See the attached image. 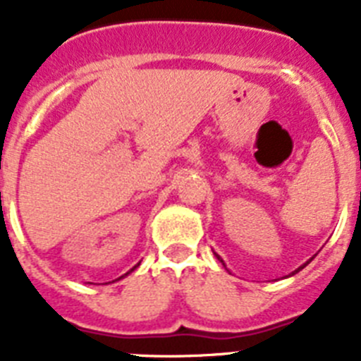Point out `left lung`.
<instances>
[{"instance_id": "1", "label": "left lung", "mask_w": 361, "mask_h": 361, "mask_svg": "<svg viewBox=\"0 0 361 361\" xmlns=\"http://www.w3.org/2000/svg\"><path fill=\"white\" fill-rule=\"evenodd\" d=\"M216 258H219V260H220V257H219V255H216ZM220 262H222V260H220ZM300 269H302V267H298V269H296V271H295V273H298V271H300Z\"/></svg>"}]
</instances>
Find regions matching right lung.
<instances>
[{"instance_id":"obj_1","label":"right lung","mask_w":361,"mask_h":361,"mask_svg":"<svg viewBox=\"0 0 361 361\" xmlns=\"http://www.w3.org/2000/svg\"><path fill=\"white\" fill-rule=\"evenodd\" d=\"M137 266H139V264H137ZM137 266H133V269H135V267H137ZM133 269H132V271H133ZM126 275H128V273H126Z\"/></svg>"}]
</instances>
